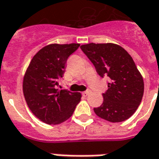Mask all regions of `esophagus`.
Instances as JSON below:
<instances>
[{"instance_id":"34e87169","label":"esophagus","mask_w":159,"mask_h":159,"mask_svg":"<svg viewBox=\"0 0 159 159\" xmlns=\"http://www.w3.org/2000/svg\"><path fill=\"white\" fill-rule=\"evenodd\" d=\"M91 91H86V92H83V95L84 96H88L89 94H90V93H91Z\"/></svg>"}]
</instances>
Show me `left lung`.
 Instances as JSON below:
<instances>
[{"instance_id":"left-lung-1","label":"left lung","mask_w":159,"mask_h":159,"mask_svg":"<svg viewBox=\"0 0 159 159\" xmlns=\"http://www.w3.org/2000/svg\"><path fill=\"white\" fill-rule=\"evenodd\" d=\"M101 77L108 76L103 102L95 114L110 122H121L132 116L141 103L144 80L131 56L116 43H90L80 46Z\"/></svg>"}]
</instances>
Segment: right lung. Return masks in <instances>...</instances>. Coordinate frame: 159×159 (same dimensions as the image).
I'll list each match as a JSON object with an SVG mask.
<instances>
[{
  "label": "right lung",
  "instance_id": "1",
  "mask_svg": "<svg viewBox=\"0 0 159 159\" xmlns=\"http://www.w3.org/2000/svg\"><path fill=\"white\" fill-rule=\"evenodd\" d=\"M80 43H51L42 48L28 66L23 79V93L29 109L40 121L62 123L72 116L80 102V92L57 89L67 58Z\"/></svg>",
  "mask_w": 159,
  "mask_h": 159
}]
</instances>
